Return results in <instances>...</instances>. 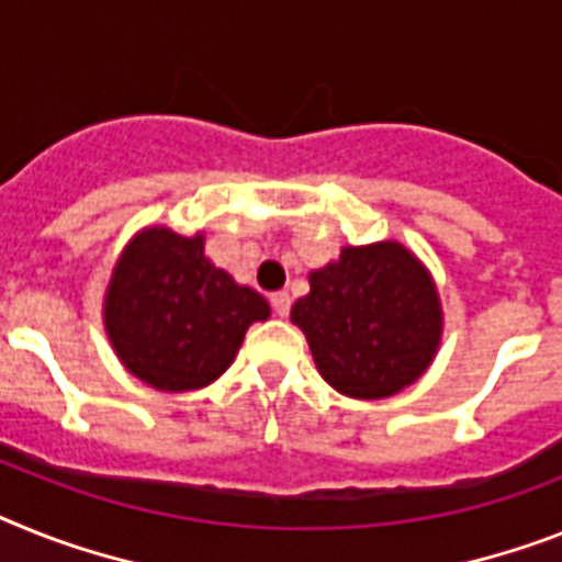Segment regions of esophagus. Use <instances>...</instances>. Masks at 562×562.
<instances>
[{
  "label": "esophagus",
  "instance_id": "34e87169",
  "mask_svg": "<svg viewBox=\"0 0 562 562\" xmlns=\"http://www.w3.org/2000/svg\"><path fill=\"white\" fill-rule=\"evenodd\" d=\"M271 308L277 317H289L291 311V296L285 294V291H277V294H271Z\"/></svg>",
  "mask_w": 562,
  "mask_h": 562
}]
</instances>
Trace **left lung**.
Wrapping results in <instances>:
<instances>
[{"instance_id":"8db88e82","label":"left lung","mask_w":562,"mask_h":562,"mask_svg":"<svg viewBox=\"0 0 562 562\" xmlns=\"http://www.w3.org/2000/svg\"><path fill=\"white\" fill-rule=\"evenodd\" d=\"M308 282L291 323L331 389L383 400L426 374L440 348L442 305L428 268L405 245H348Z\"/></svg>"}]
</instances>
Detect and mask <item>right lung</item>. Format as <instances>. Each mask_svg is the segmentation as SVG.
I'll use <instances>...</instances> for the list:
<instances>
[{
	"label": "right lung",
	"instance_id": "1",
	"mask_svg": "<svg viewBox=\"0 0 562 562\" xmlns=\"http://www.w3.org/2000/svg\"><path fill=\"white\" fill-rule=\"evenodd\" d=\"M262 294L205 257V237L165 225L139 231L105 291V331L120 362L159 391H193L228 369L248 325L268 319Z\"/></svg>",
	"mask_w": 562,
	"mask_h": 562
}]
</instances>
